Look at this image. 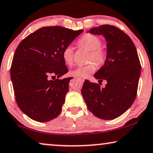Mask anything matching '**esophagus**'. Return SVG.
I'll return each instance as SVG.
<instances>
[{"label": "esophagus", "instance_id": "obj_1", "mask_svg": "<svg viewBox=\"0 0 153 153\" xmlns=\"http://www.w3.org/2000/svg\"><path fill=\"white\" fill-rule=\"evenodd\" d=\"M76 79H78V80L80 81H81V82H82V83L84 82V79H81V78H76Z\"/></svg>", "mask_w": 153, "mask_h": 153}]
</instances>
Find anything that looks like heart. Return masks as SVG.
<instances>
[{
	"label": "heart",
	"mask_w": 153,
	"mask_h": 153,
	"mask_svg": "<svg viewBox=\"0 0 153 153\" xmlns=\"http://www.w3.org/2000/svg\"><path fill=\"white\" fill-rule=\"evenodd\" d=\"M79 44L81 47L91 51L89 55V61H93L97 65H101L105 62L106 53L104 49L100 48L101 41L97 37L93 35L88 34L83 36L79 39ZM62 59L68 65H72L74 61V53L71 46H68L62 51ZM95 65L91 62L83 66H78L74 70L70 71V74L73 76L85 78L89 74L95 72Z\"/></svg>",
	"instance_id": "obj_1"
}]
</instances>
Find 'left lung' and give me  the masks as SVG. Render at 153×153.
I'll use <instances>...</instances> for the list:
<instances>
[{
	"label": "left lung",
	"instance_id": "1",
	"mask_svg": "<svg viewBox=\"0 0 153 153\" xmlns=\"http://www.w3.org/2000/svg\"><path fill=\"white\" fill-rule=\"evenodd\" d=\"M103 35L106 42V58L94 74L99 81H106L104 88L85 80L81 93L88 110L103 120H113L130 108L137 96L141 75V64L133 42L116 27L102 25L88 31Z\"/></svg>",
	"mask_w": 153,
	"mask_h": 153
}]
</instances>
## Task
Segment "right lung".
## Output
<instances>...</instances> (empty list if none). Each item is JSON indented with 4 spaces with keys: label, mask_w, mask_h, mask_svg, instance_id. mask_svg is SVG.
Listing matches in <instances>:
<instances>
[{
    "label": "right lung",
    "mask_w": 153,
    "mask_h": 153,
    "mask_svg": "<svg viewBox=\"0 0 153 153\" xmlns=\"http://www.w3.org/2000/svg\"><path fill=\"white\" fill-rule=\"evenodd\" d=\"M83 31L42 27L28 35L16 48L10 76L17 105L30 118L48 122L61 112L73 77L50 78H59L68 72L62 51Z\"/></svg>",
    "instance_id": "obj_1"
}]
</instances>
